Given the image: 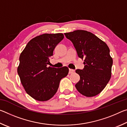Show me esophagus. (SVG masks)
I'll use <instances>...</instances> for the list:
<instances>
[{"mask_svg":"<svg viewBox=\"0 0 127 127\" xmlns=\"http://www.w3.org/2000/svg\"><path fill=\"white\" fill-rule=\"evenodd\" d=\"M75 70L73 69H69V74H72V73H73L74 72Z\"/></svg>","mask_w":127,"mask_h":127,"instance_id":"obj_1","label":"esophagus"}]
</instances>
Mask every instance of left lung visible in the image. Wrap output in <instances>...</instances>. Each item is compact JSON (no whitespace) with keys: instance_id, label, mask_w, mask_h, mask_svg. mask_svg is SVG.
<instances>
[{"instance_id":"1","label":"left lung","mask_w":127,"mask_h":127,"mask_svg":"<svg viewBox=\"0 0 127 127\" xmlns=\"http://www.w3.org/2000/svg\"><path fill=\"white\" fill-rule=\"evenodd\" d=\"M71 41L78 57L84 59V68L77 69L80 80L75 86L87 97L100 94L110 81L113 59L106 43L90 32L76 30L64 33Z\"/></svg>"}]
</instances>
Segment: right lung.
<instances>
[{"mask_svg": "<svg viewBox=\"0 0 127 127\" xmlns=\"http://www.w3.org/2000/svg\"><path fill=\"white\" fill-rule=\"evenodd\" d=\"M63 33H44L27 43L20 54L17 72L26 92L40 101L49 100L59 88L61 79L68 74L66 66H49L55 46L63 39Z\"/></svg>", "mask_w": 127, "mask_h": 127, "instance_id": "add662e5", "label": "right lung"}]
</instances>
